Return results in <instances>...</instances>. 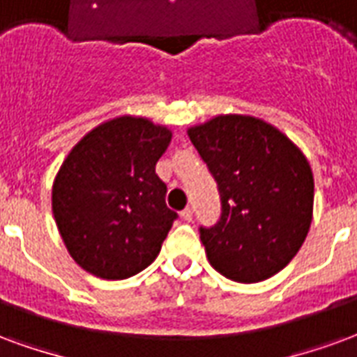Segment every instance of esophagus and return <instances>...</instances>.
<instances>
[{"label": "esophagus", "mask_w": 357, "mask_h": 357, "mask_svg": "<svg viewBox=\"0 0 357 357\" xmlns=\"http://www.w3.org/2000/svg\"><path fill=\"white\" fill-rule=\"evenodd\" d=\"M179 215H181V219H183V221H191V219H192V210H191V208H185V210L179 213Z\"/></svg>", "instance_id": "obj_1"}]
</instances>
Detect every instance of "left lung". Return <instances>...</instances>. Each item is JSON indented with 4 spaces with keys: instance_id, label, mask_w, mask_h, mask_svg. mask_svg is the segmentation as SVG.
<instances>
[{
    "instance_id": "1",
    "label": "left lung",
    "mask_w": 357,
    "mask_h": 357,
    "mask_svg": "<svg viewBox=\"0 0 357 357\" xmlns=\"http://www.w3.org/2000/svg\"><path fill=\"white\" fill-rule=\"evenodd\" d=\"M187 134L221 202L218 221L199 227L210 265L242 284L280 273L312 221L314 179L305 155L274 126L244 115H221Z\"/></svg>"
}]
</instances>
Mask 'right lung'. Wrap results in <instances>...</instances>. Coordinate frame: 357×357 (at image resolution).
I'll return each instance as SVG.
<instances>
[{"instance_id":"add662e5","label":"right lung","mask_w":357,"mask_h":357,"mask_svg":"<svg viewBox=\"0 0 357 357\" xmlns=\"http://www.w3.org/2000/svg\"><path fill=\"white\" fill-rule=\"evenodd\" d=\"M172 134L147 119L119 117L89 132L58 172L52 213L70 255L104 280L151 265L178 213L155 165Z\"/></svg>"}]
</instances>
